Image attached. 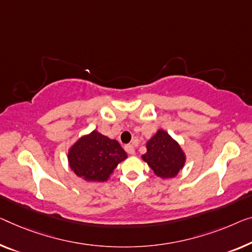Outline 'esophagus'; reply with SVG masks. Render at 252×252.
Returning <instances> with one entry per match:
<instances>
[{"label": "esophagus", "instance_id": "1", "mask_svg": "<svg viewBox=\"0 0 252 252\" xmlns=\"http://www.w3.org/2000/svg\"><path fill=\"white\" fill-rule=\"evenodd\" d=\"M125 149L127 154H130V155H134V154H136V149H134L132 145H126Z\"/></svg>", "mask_w": 252, "mask_h": 252}]
</instances>
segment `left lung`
<instances>
[{
	"label": "left lung",
	"mask_w": 252,
	"mask_h": 252,
	"mask_svg": "<svg viewBox=\"0 0 252 252\" xmlns=\"http://www.w3.org/2000/svg\"><path fill=\"white\" fill-rule=\"evenodd\" d=\"M147 152L141 159L148 164L154 174L160 179H172L185 167V150L166 131L158 129L146 144Z\"/></svg>",
	"instance_id": "obj_1"
}]
</instances>
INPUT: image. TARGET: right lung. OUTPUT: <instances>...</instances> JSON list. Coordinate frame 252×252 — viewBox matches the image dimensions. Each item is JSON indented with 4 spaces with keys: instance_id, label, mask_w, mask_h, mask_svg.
Instances as JSON below:
<instances>
[{
    "instance_id": "right-lung-1",
    "label": "right lung",
    "mask_w": 252,
    "mask_h": 252,
    "mask_svg": "<svg viewBox=\"0 0 252 252\" xmlns=\"http://www.w3.org/2000/svg\"><path fill=\"white\" fill-rule=\"evenodd\" d=\"M127 154L118 140L97 130L84 134L67 150L71 171L87 182H105Z\"/></svg>"
}]
</instances>
